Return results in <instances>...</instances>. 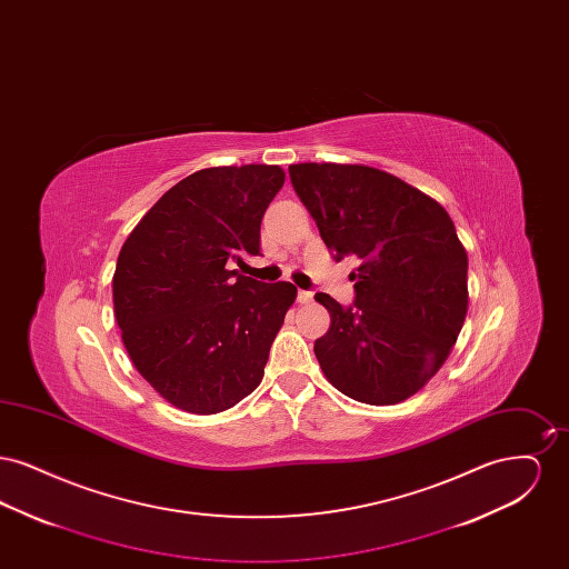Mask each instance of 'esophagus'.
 I'll list each match as a JSON object with an SVG mask.
<instances>
[{
    "instance_id": "1",
    "label": "esophagus",
    "mask_w": 569,
    "mask_h": 569,
    "mask_svg": "<svg viewBox=\"0 0 569 569\" xmlns=\"http://www.w3.org/2000/svg\"><path fill=\"white\" fill-rule=\"evenodd\" d=\"M311 300H313V292L298 290V302H311Z\"/></svg>"
}]
</instances>
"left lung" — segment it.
Returning <instances> with one entry per match:
<instances>
[{"instance_id":"8db88e82","label":"left lung","mask_w":569,"mask_h":569,"mask_svg":"<svg viewBox=\"0 0 569 569\" xmlns=\"http://www.w3.org/2000/svg\"><path fill=\"white\" fill-rule=\"evenodd\" d=\"M292 188L332 258H356L353 305L318 292L330 328L313 346L346 397L395 406L446 362L467 316V251L446 209L358 163H292Z\"/></svg>"}]
</instances>
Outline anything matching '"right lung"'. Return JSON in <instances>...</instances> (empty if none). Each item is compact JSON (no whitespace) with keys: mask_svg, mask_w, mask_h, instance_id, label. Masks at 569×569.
<instances>
[{"mask_svg":"<svg viewBox=\"0 0 569 569\" xmlns=\"http://www.w3.org/2000/svg\"><path fill=\"white\" fill-rule=\"evenodd\" d=\"M279 166L198 170L149 209L121 247L114 318L138 373L168 403L217 413L251 395L297 288L230 267L260 253Z\"/></svg>","mask_w":569,"mask_h":569,"instance_id":"right-lung-1","label":"right lung"}]
</instances>
